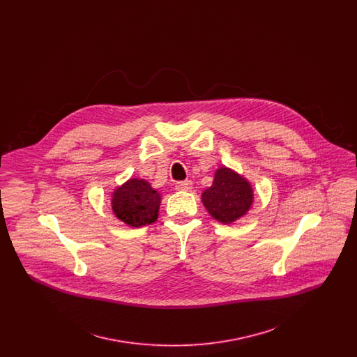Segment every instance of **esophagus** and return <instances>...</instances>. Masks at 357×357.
<instances>
[{"instance_id": "esophagus-1", "label": "esophagus", "mask_w": 357, "mask_h": 357, "mask_svg": "<svg viewBox=\"0 0 357 357\" xmlns=\"http://www.w3.org/2000/svg\"><path fill=\"white\" fill-rule=\"evenodd\" d=\"M175 188L178 191H190L192 188V182L191 181H182V182H178L175 185Z\"/></svg>"}]
</instances>
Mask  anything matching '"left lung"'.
Returning <instances> with one entry per match:
<instances>
[{
    "label": "left lung",
    "instance_id": "obj_1",
    "mask_svg": "<svg viewBox=\"0 0 357 357\" xmlns=\"http://www.w3.org/2000/svg\"><path fill=\"white\" fill-rule=\"evenodd\" d=\"M253 202L255 192L250 182L225 166L215 171L213 185L202 192V204L208 214L225 225L246 215Z\"/></svg>",
    "mask_w": 357,
    "mask_h": 357
}]
</instances>
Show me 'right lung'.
<instances>
[{
    "instance_id": "right-lung-1",
    "label": "right lung",
    "mask_w": 357,
    "mask_h": 357,
    "mask_svg": "<svg viewBox=\"0 0 357 357\" xmlns=\"http://www.w3.org/2000/svg\"><path fill=\"white\" fill-rule=\"evenodd\" d=\"M162 195L144 179L131 178L118 186L111 197L116 218L131 227H142L158 220Z\"/></svg>"
}]
</instances>
